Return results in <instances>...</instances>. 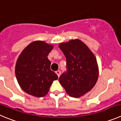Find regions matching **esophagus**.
Here are the masks:
<instances>
[{
  "label": "esophagus",
  "mask_w": 121,
  "mask_h": 121,
  "mask_svg": "<svg viewBox=\"0 0 121 121\" xmlns=\"http://www.w3.org/2000/svg\"><path fill=\"white\" fill-rule=\"evenodd\" d=\"M56 74L57 75V76H58V77H59V76H60V74H61V73H60V70L56 71Z\"/></svg>",
  "instance_id": "34e87169"
}]
</instances>
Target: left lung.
<instances>
[{
	"instance_id": "obj_1",
	"label": "left lung",
	"mask_w": 121,
	"mask_h": 121,
	"mask_svg": "<svg viewBox=\"0 0 121 121\" xmlns=\"http://www.w3.org/2000/svg\"><path fill=\"white\" fill-rule=\"evenodd\" d=\"M66 60L67 71L59 78L70 97L80 98L94 87L99 75L97 59L92 51L78 39L59 44Z\"/></svg>"
}]
</instances>
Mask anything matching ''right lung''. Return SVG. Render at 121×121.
Instances as JSON below:
<instances>
[{"label":"right lung","mask_w":121,"mask_h":121,"mask_svg":"<svg viewBox=\"0 0 121 121\" xmlns=\"http://www.w3.org/2000/svg\"><path fill=\"white\" fill-rule=\"evenodd\" d=\"M54 46L43 41H35L24 48L17 60L15 76L21 88L35 97H44L53 81L58 78L50 69L47 56Z\"/></svg>","instance_id":"right-lung-1"}]
</instances>
